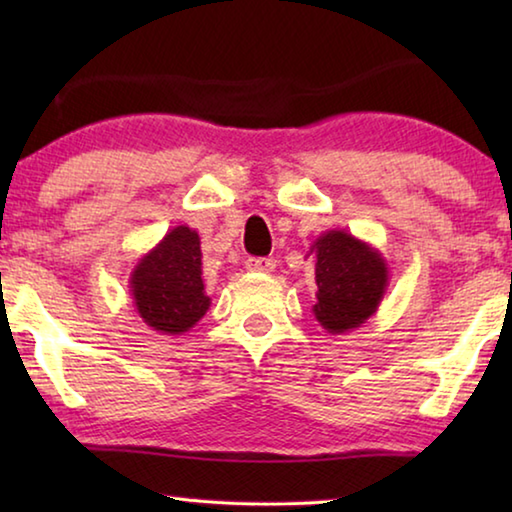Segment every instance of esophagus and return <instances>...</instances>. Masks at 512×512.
Listing matches in <instances>:
<instances>
[{
    "mask_svg": "<svg viewBox=\"0 0 512 512\" xmlns=\"http://www.w3.org/2000/svg\"><path fill=\"white\" fill-rule=\"evenodd\" d=\"M246 268L250 273H271L275 268V262L268 257H248Z\"/></svg>",
    "mask_w": 512,
    "mask_h": 512,
    "instance_id": "1",
    "label": "esophagus"
}]
</instances>
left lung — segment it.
Segmentation results:
<instances>
[{
    "label": "left lung",
    "mask_w": 512,
    "mask_h": 512,
    "mask_svg": "<svg viewBox=\"0 0 512 512\" xmlns=\"http://www.w3.org/2000/svg\"><path fill=\"white\" fill-rule=\"evenodd\" d=\"M316 262L314 316L329 334H345L375 316L388 289V264L368 241L327 230L309 246Z\"/></svg>",
    "instance_id": "1"
}]
</instances>
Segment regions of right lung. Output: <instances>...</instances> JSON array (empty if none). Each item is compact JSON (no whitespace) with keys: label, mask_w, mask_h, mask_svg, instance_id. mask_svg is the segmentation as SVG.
Wrapping results in <instances>:
<instances>
[{"label":"right lung","mask_w":512,"mask_h":512,"mask_svg":"<svg viewBox=\"0 0 512 512\" xmlns=\"http://www.w3.org/2000/svg\"><path fill=\"white\" fill-rule=\"evenodd\" d=\"M137 314L155 332L180 336L201 320L212 300L205 291L201 237L176 225L144 253L128 280Z\"/></svg>","instance_id":"add662e5"}]
</instances>
